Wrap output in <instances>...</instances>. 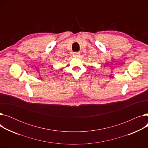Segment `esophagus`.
I'll return each instance as SVG.
<instances>
[{
	"mask_svg": "<svg viewBox=\"0 0 148 148\" xmlns=\"http://www.w3.org/2000/svg\"><path fill=\"white\" fill-rule=\"evenodd\" d=\"M80 56V53L79 52H75L73 53V56L75 58H78Z\"/></svg>",
	"mask_w": 148,
	"mask_h": 148,
	"instance_id": "obj_1",
	"label": "esophagus"
}]
</instances>
